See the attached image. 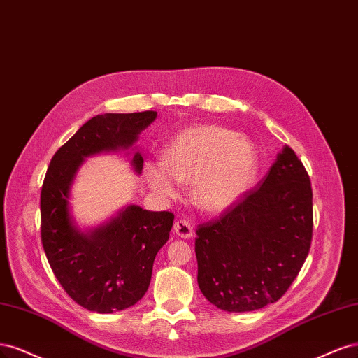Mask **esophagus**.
Returning a JSON list of instances; mask_svg holds the SVG:
<instances>
[{
  "label": "esophagus",
  "mask_w": 358,
  "mask_h": 358,
  "mask_svg": "<svg viewBox=\"0 0 358 358\" xmlns=\"http://www.w3.org/2000/svg\"><path fill=\"white\" fill-rule=\"evenodd\" d=\"M174 232L181 238H190L193 235V227L186 218H180L174 224Z\"/></svg>",
  "instance_id": "34e87169"
}]
</instances>
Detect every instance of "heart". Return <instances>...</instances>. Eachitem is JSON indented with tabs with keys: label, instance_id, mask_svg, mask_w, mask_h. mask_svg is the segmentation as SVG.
<instances>
[{
	"label": "heart",
	"instance_id": "heart-1",
	"mask_svg": "<svg viewBox=\"0 0 358 358\" xmlns=\"http://www.w3.org/2000/svg\"><path fill=\"white\" fill-rule=\"evenodd\" d=\"M257 153L238 132L214 124L193 126L172 140L164 162L148 166L150 186L164 196L177 193V180L193 182L201 208L223 211L247 192L255 178Z\"/></svg>",
	"mask_w": 358,
	"mask_h": 358
}]
</instances>
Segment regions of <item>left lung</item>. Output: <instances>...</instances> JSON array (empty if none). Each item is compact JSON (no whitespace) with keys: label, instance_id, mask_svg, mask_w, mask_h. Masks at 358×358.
Wrapping results in <instances>:
<instances>
[{"label":"left lung","instance_id":"obj_1","mask_svg":"<svg viewBox=\"0 0 358 358\" xmlns=\"http://www.w3.org/2000/svg\"><path fill=\"white\" fill-rule=\"evenodd\" d=\"M313 226L309 176L284 145L256 187L196 229L202 294L227 313L275 303L303 266Z\"/></svg>","mask_w":358,"mask_h":358}]
</instances>
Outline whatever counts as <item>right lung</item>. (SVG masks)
I'll use <instances>...</instances> for the list:
<instances>
[{
  "label": "right lung",
  "mask_w": 358,
  "mask_h": 358,
  "mask_svg": "<svg viewBox=\"0 0 358 358\" xmlns=\"http://www.w3.org/2000/svg\"><path fill=\"white\" fill-rule=\"evenodd\" d=\"M156 111L106 113L92 117L53 155L41 187V242L50 268L76 303L99 314L135 305L152 280L157 251L169 239L174 214L129 205L106 226L85 235L74 227L68 199L86 156L131 147ZM143 156L135 153L140 174Z\"/></svg>",
  "instance_id": "1"
}]
</instances>
